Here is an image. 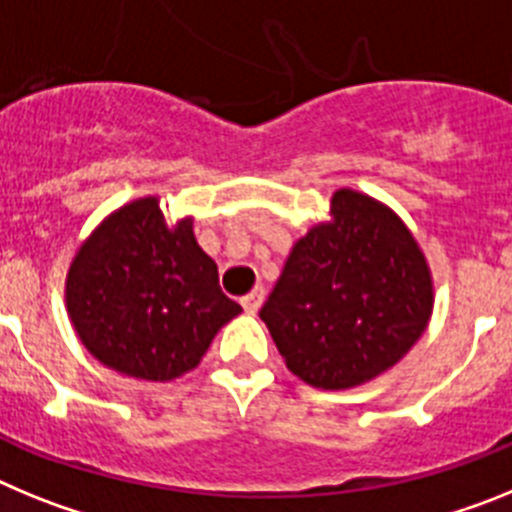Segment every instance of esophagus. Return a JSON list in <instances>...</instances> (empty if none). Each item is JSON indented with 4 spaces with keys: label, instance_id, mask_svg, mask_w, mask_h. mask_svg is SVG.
<instances>
[{
    "label": "esophagus",
    "instance_id": "esophagus-1",
    "mask_svg": "<svg viewBox=\"0 0 512 512\" xmlns=\"http://www.w3.org/2000/svg\"><path fill=\"white\" fill-rule=\"evenodd\" d=\"M264 297H266V289L264 287H253L251 292H248V295L241 300L243 310H246V312H256L261 305H264Z\"/></svg>",
    "mask_w": 512,
    "mask_h": 512
}]
</instances>
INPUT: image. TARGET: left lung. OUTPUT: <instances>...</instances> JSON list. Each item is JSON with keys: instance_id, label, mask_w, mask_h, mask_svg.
I'll return each mask as SVG.
<instances>
[{"instance_id": "8db88e82", "label": "left lung", "mask_w": 512, "mask_h": 512, "mask_svg": "<svg viewBox=\"0 0 512 512\" xmlns=\"http://www.w3.org/2000/svg\"><path fill=\"white\" fill-rule=\"evenodd\" d=\"M330 217L295 243L259 318L289 372L320 390H348L387 372L423 336L433 282L390 207L338 189Z\"/></svg>"}]
</instances>
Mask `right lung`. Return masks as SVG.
I'll list each match as a JSON object with an SVG mask.
<instances>
[{"label":"right lung","mask_w":512,"mask_h":512,"mask_svg":"<svg viewBox=\"0 0 512 512\" xmlns=\"http://www.w3.org/2000/svg\"><path fill=\"white\" fill-rule=\"evenodd\" d=\"M66 307L94 359L148 382L194 369L243 310L223 295L192 220L169 228L156 197L120 207L89 235L71 261Z\"/></svg>","instance_id":"add662e5"}]
</instances>
